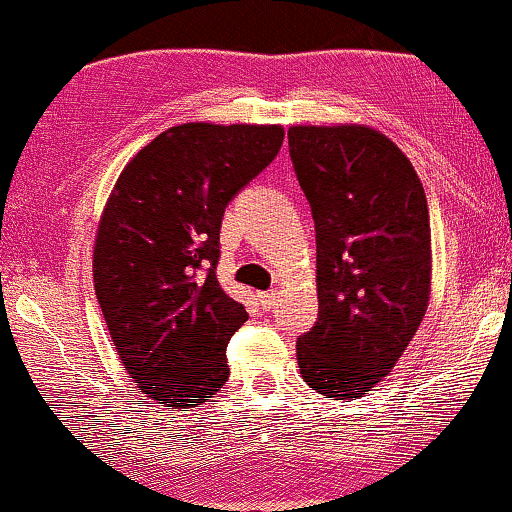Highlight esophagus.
<instances>
[{
	"instance_id": "34e87169",
	"label": "esophagus",
	"mask_w": 512,
	"mask_h": 512,
	"mask_svg": "<svg viewBox=\"0 0 512 512\" xmlns=\"http://www.w3.org/2000/svg\"><path fill=\"white\" fill-rule=\"evenodd\" d=\"M276 300H278L276 290H264V293H257V302H260V307L264 309V312H269V309H274Z\"/></svg>"
}]
</instances>
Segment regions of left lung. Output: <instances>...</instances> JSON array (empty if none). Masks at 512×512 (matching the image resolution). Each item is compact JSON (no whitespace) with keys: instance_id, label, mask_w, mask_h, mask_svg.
Here are the masks:
<instances>
[{"instance_id":"8db88e82","label":"left lung","mask_w":512,"mask_h":512,"mask_svg":"<svg viewBox=\"0 0 512 512\" xmlns=\"http://www.w3.org/2000/svg\"><path fill=\"white\" fill-rule=\"evenodd\" d=\"M316 226L319 319L297 338L312 390L359 399L397 364L428 312V198L385 134L364 125L288 129Z\"/></svg>"}]
</instances>
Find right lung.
Segmentation results:
<instances>
[{"label": "right lung", "mask_w": 512, "mask_h": 512, "mask_svg": "<svg viewBox=\"0 0 512 512\" xmlns=\"http://www.w3.org/2000/svg\"><path fill=\"white\" fill-rule=\"evenodd\" d=\"M283 144L281 125L186 122L141 148L115 181L94 243V290L125 371L174 409L226 380V345L248 321L217 281L231 198Z\"/></svg>", "instance_id": "1"}]
</instances>
